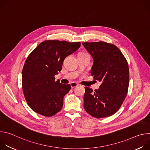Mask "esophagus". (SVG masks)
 Returning <instances> with one entry per match:
<instances>
[{"label":"esophagus","instance_id":"34e87169","mask_svg":"<svg viewBox=\"0 0 150 150\" xmlns=\"http://www.w3.org/2000/svg\"><path fill=\"white\" fill-rule=\"evenodd\" d=\"M71 87L73 88H75V87H77L78 85V84L77 83H76V82H73L71 83Z\"/></svg>","mask_w":150,"mask_h":150}]
</instances>
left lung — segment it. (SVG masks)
I'll list each match as a JSON object with an SVG mask.
<instances>
[{
  "label": "left lung",
  "mask_w": 150,
  "mask_h": 150,
  "mask_svg": "<svg viewBox=\"0 0 150 150\" xmlns=\"http://www.w3.org/2000/svg\"><path fill=\"white\" fill-rule=\"evenodd\" d=\"M82 45L93 59L91 76L102 82L94 91L85 87L83 108L96 118L110 116L120 109L127 95L129 81L127 60L114 45L99 41Z\"/></svg>",
  "instance_id": "8db88e82"
}]
</instances>
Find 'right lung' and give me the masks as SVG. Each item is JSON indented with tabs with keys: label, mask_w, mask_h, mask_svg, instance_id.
I'll use <instances>...</instances> for the list:
<instances>
[{
	"label": "right lung",
	"mask_w": 150,
	"mask_h": 150,
	"mask_svg": "<svg viewBox=\"0 0 150 150\" xmlns=\"http://www.w3.org/2000/svg\"><path fill=\"white\" fill-rule=\"evenodd\" d=\"M80 46V42L46 40L29 54L22 72L23 91L33 111L50 117L62 109L71 86L56 81L54 76L61 71L64 59Z\"/></svg>",
	"instance_id": "obj_1"
}]
</instances>
